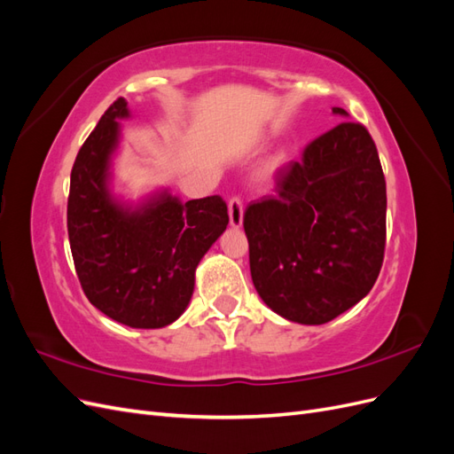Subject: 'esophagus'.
Instances as JSON below:
<instances>
[{"label": "esophagus", "instance_id": "esophagus-1", "mask_svg": "<svg viewBox=\"0 0 454 454\" xmlns=\"http://www.w3.org/2000/svg\"><path fill=\"white\" fill-rule=\"evenodd\" d=\"M229 219L232 227H240L244 219V204L239 197H232L229 200Z\"/></svg>", "mask_w": 454, "mask_h": 454}]
</instances>
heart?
Listing matches in <instances>:
<instances>
[{"label":"heart","instance_id":"b5f03b06","mask_svg":"<svg viewBox=\"0 0 454 454\" xmlns=\"http://www.w3.org/2000/svg\"><path fill=\"white\" fill-rule=\"evenodd\" d=\"M280 164H282V157H277V159H274V160L270 162V170H277V168L280 167Z\"/></svg>","mask_w":454,"mask_h":454}]
</instances>
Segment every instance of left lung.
<instances>
[{"instance_id": "1", "label": "left lung", "mask_w": 454, "mask_h": 454, "mask_svg": "<svg viewBox=\"0 0 454 454\" xmlns=\"http://www.w3.org/2000/svg\"><path fill=\"white\" fill-rule=\"evenodd\" d=\"M274 191L244 212L254 286L282 318L325 324L362 301L382 267L387 182L377 145L360 122H340L277 170Z\"/></svg>"}]
</instances>
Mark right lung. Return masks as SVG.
I'll return each mask as SVG.
<instances>
[{"mask_svg": "<svg viewBox=\"0 0 454 454\" xmlns=\"http://www.w3.org/2000/svg\"><path fill=\"white\" fill-rule=\"evenodd\" d=\"M125 98L106 109L75 157L67 197V237L77 278L90 303L138 329L172 324L187 309L195 270L227 229L225 200L214 195L180 202L162 191L127 206L109 191Z\"/></svg>", "mask_w": 454, "mask_h": 454, "instance_id": "add662e5", "label": "right lung"}]
</instances>
